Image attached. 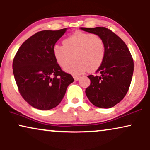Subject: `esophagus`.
<instances>
[{
    "mask_svg": "<svg viewBox=\"0 0 150 150\" xmlns=\"http://www.w3.org/2000/svg\"><path fill=\"white\" fill-rule=\"evenodd\" d=\"M73 78H74V79H75V81H78L79 79H80V77H79V76H73Z\"/></svg>",
    "mask_w": 150,
    "mask_h": 150,
    "instance_id": "1",
    "label": "esophagus"
}]
</instances>
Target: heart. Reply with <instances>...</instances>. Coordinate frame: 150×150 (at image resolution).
I'll use <instances>...</instances> for the list:
<instances>
[{
  "instance_id": "heart-1",
  "label": "heart",
  "mask_w": 150,
  "mask_h": 150,
  "mask_svg": "<svg viewBox=\"0 0 150 150\" xmlns=\"http://www.w3.org/2000/svg\"><path fill=\"white\" fill-rule=\"evenodd\" d=\"M53 55L57 64L64 68L74 55L76 62L65 68V71L72 75H81L88 70L93 72L102 64L105 49L103 40L91 33L76 31L64 40L63 45H55Z\"/></svg>"
}]
</instances>
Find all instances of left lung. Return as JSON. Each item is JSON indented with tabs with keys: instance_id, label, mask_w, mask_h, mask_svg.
I'll list each match as a JSON object with an SVG mask.
<instances>
[{
	"instance_id": "left-lung-1",
	"label": "left lung",
	"mask_w": 150,
	"mask_h": 150,
	"mask_svg": "<svg viewBox=\"0 0 150 150\" xmlns=\"http://www.w3.org/2000/svg\"><path fill=\"white\" fill-rule=\"evenodd\" d=\"M80 29L98 35L104 42V59L96 71L101 75L88 76L91 85L86 95L95 106L110 108L120 102L128 91L133 75V59L125 43L110 29L101 27Z\"/></svg>"
}]
</instances>
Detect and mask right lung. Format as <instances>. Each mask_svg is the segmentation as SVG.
I'll use <instances>...</instances> for the list:
<instances>
[{"mask_svg":"<svg viewBox=\"0 0 150 150\" xmlns=\"http://www.w3.org/2000/svg\"><path fill=\"white\" fill-rule=\"evenodd\" d=\"M67 29L38 32L23 42L13 59V73L20 93L37 109L56 107L74 81L71 75L62 71L52 51Z\"/></svg>","mask_w":150,"mask_h":150,"instance_id":"add662e5","label":"right lung"}]
</instances>
